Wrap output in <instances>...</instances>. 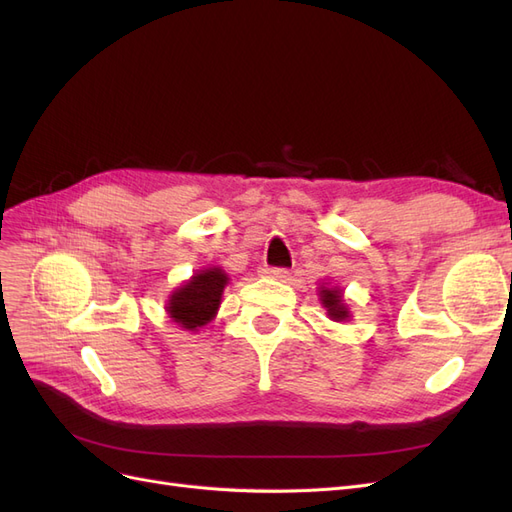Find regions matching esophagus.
Masks as SVG:
<instances>
[{"label": "esophagus", "mask_w": 512, "mask_h": 512, "mask_svg": "<svg viewBox=\"0 0 512 512\" xmlns=\"http://www.w3.org/2000/svg\"><path fill=\"white\" fill-rule=\"evenodd\" d=\"M260 273L265 277H273V280H286L288 277V269L282 267H262Z\"/></svg>", "instance_id": "34e87169"}]
</instances>
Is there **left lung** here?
I'll list each match as a JSON object with an SVG mask.
<instances>
[{"mask_svg":"<svg viewBox=\"0 0 512 512\" xmlns=\"http://www.w3.org/2000/svg\"><path fill=\"white\" fill-rule=\"evenodd\" d=\"M320 301L322 305L327 307V312L333 320H346L348 318V309L342 303V290H335V288H322L320 290Z\"/></svg>","mask_w":512,"mask_h":512,"instance_id":"left-lung-1","label":"left lung"}]
</instances>
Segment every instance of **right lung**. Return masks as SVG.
Here are the masks:
<instances>
[{"mask_svg": "<svg viewBox=\"0 0 512 512\" xmlns=\"http://www.w3.org/2000/svg\"><path fill=\"white\" fill-rule=\"evenodd\" d=\"M226 284L228 275L222 269H207L203 273H196L188 284H183L170 297V318L188 331L203 327L218 312Z\"/></svg>", "mask_w": 512, "mask_h": 512, "instance_id": "add662e5", "label": "right lung"}]
</instances>
